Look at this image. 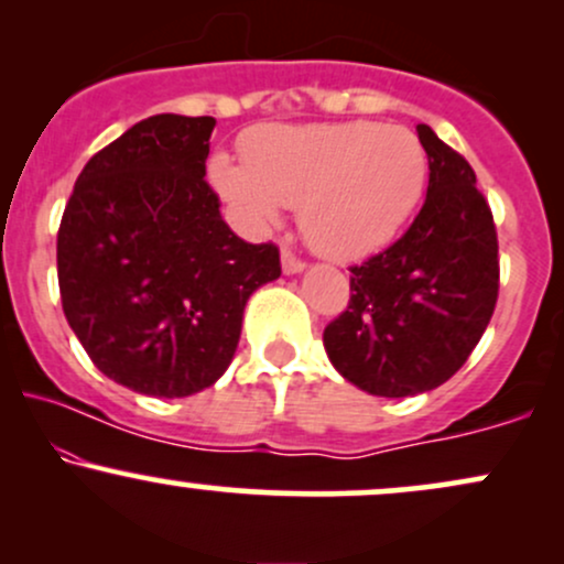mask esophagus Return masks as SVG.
Masks as SVG:
<instances>
[{
  "label": "esophagus",
  "instance_id": "obj_1",
  "mask_svg": "<svg viewBox=\"0 0 564 564\" xmlns=\"http://www.w3.org/2000/svg\"><path fill=\"white\" fill-rule=\"evenodd\" d=\"M281 268H283V273H286V275H296V273H302V270L307 268V264H304L300 257L291 254V251H283V254H281Z\"/></svg>",
  "mask_w": 564,
  "mask_h": 564
}]
</instances>
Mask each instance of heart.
<instances>
[{
	"mask_svg": "<svg viewBox=\"0 0 564 564\" xmlns=\"http://www.w3.org/2000/svg\"><path fill=\"white\" fill-rule=\"evenodd\" d=\"M243 166L215 156L209 177L249 230L296 206L304 241L332 260H358L390 243L426 185V151L403 127L377 121L260 127Z\"/></svg>",
	"mask_w": 564,
	"mask_h": 564,
	"instance_id": "heart-1",
	"label": "heart"
}]
</instances>
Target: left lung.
I'll use <instances>...</instances> for the list:
<instances>
[{"label": "left lung", "instance_id": "8db88e82", "mask_svg": "<svg viewBox=\"0 0 564 564\" xmlns=\"http://www.w3.org/2000/svg\"><path fill=\"white\" fill-rule=\"evenodd\" d=\"M430 185L390 249L349 268V304L323 347L349 384L411 398L445 384L488 328L498 300V238L477 177L426 124L416 127Z\"/></svg>", "mask_w": 564, "mask_h": 564}]
</instances>
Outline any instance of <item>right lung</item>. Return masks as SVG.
<instances>
[{
  "label": "right lung",
  "instance_id": "add662e5",
  "mask_svg": "<svg viewBox=\"0 0 564 564\" xmlns=\"http://www.w3.org/2000/svg\"><path fill=\"white\" fill-rule=\"evenodd\" d=\"M212 116L159 113L87 161L57 230L70 332L97 371L151 398H187L228 371L243 307L281 275L204 180Z\"/></svg>",
  "mask_w": 564,
  "mask_h": 564
}]
</instances>
